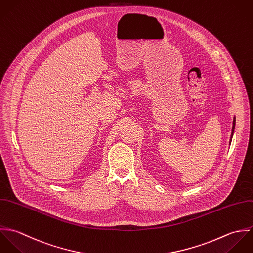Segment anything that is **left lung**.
<instances>
[{
    "label": "left lung",
    "mask_w": 253,
    "mask_h": 253,
    "mask_svg": "<svg viewBox=\"0 0 253 253\" xmlns=\"http://www.w3.org/2000/svg\"><path fill=\"white\" fill-rule=\"evenodd\" d=\"M235 126H236V116L234 117V120H233V127H232V134H231V140H230V144H231V142H232V138H233V135H234Z\"/></svg>",
    "instance_id": "8db88e82"
}]
</instances>
